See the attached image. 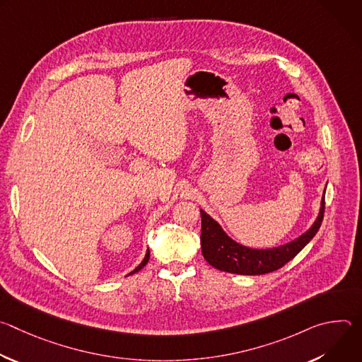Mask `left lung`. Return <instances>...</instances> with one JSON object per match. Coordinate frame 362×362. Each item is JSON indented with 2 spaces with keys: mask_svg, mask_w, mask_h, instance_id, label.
<instances>
[{
  "mask_svg": "<svg viewBox=\"0 0 362 362\" xmlns=\"http://www.w3.org/2000/svg\"><path fill=\"white\" fill-rule=\"evenodd\" d=\"M325 211V197L315 223L298 239L272 249H250L232 240L223 229L208 214L200 211L202 216V253L209 265L219 271L238 275H264L274 272L288 264L306 246L321 228Z\"/></svg>",
  "mask_w": 362,
  "mask_h": 362,
  "instance_id": "1",
  "label": "left lung"
}]
</instances>
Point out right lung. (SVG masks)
<instances>
[{
	"mask_svg": "<svg viewBox=\"0 0 362 362\" xmlns=\"http://www.w3.org/2000/svg\"><path fill=\"white\" fill-rule=\"evenodd\" d=\"M148 257H150V252H148V250H147V253H146V256H144V259H143V261H141V264H140V265H139V267H137V268H136V269H134V271H132V272H130V274H129V275H133V274H136V272H139V271H140V269H141V268H144V265H146V264H147V262H148Z\"/></svg>",
	"mask_w": 362,
	"mask_h": 362,
	"instance_id": "1",
	"label": "right lung"
}]
</instances>
